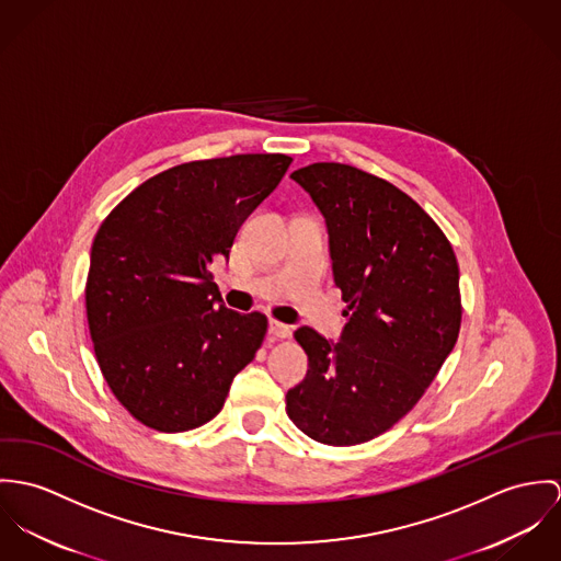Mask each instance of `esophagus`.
<instances>
[{"instance_id": "obj_1", "label": "esophagus", "mask_w": 561, "mask_h": 561, "mask_svg": "<svg viewBox=\"0 0 561 561\" xmlns=\"http://www.w3.org/2000/svg\"><path fill=\"white\" fill-rule=\"evenodd\" d=\"M268 331H271V335L273 337H279V340H284V337H288L293 331H290V327L288 324H284V322H279V320H268Z\"/></svg>"}]
</instances>
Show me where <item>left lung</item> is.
Instances as JSON below:
<instances>
[{"label":"left lung","mask_w":561,"mask_h":561,"mask_svg":"<svg viewBox=\"0 0 561 561\" xmlns=\"http://www.w3.org/2000/svg\"><path fill=\"white\" fill-rule=\"evenodd\" d=\"M290 179L324 217L348 322L335 344L311 327L295 331L310 368L288 389L286 413L318 443H366L417 404L451 353L458 262L433 217L378 176L311 163Z\"/></svg>","instance_id":"left-lung-1"}]
</instances>
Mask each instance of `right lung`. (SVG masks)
<instances>
[{
  "mask_svg": "<svg viewBox=\"0 0 561 561\" xmlns=\"http://www.w3.org/2000/svg\"><path fill=\"white\" fill-rule=\"evenodd\" d=\"M286 154H234L170 168L101 224L85 282L99 368L126 411L185 433L224 407L266 333L260 311L228 310L208 264L279 185Z\"/></svg>",
  "mask_w": 561,
  "mask_h": 561,
  "instance_id": "right-lung-1",
  "label": "right lung"
}]
</instances>
